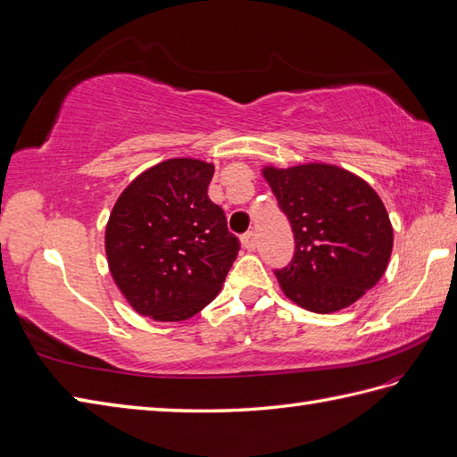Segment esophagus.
<instances>
[{
  "mask_svg": "<svg viewBox=\"0 0 457 457\" xmlns=\"http://www.w3.org/2000/svg\"><path fill=\"white\" fill-rule=\"evenodd\" d=\"M242 246L246 248L248 252H253L255 246H258V238H255V232L253 230H248L246 235L242 237Z\"/></svg>",
  "mask_w": 457,
  "mask_h": 457,
  "instance_id": "obj_1",
  "label": "esophagus"
}]
</instances>
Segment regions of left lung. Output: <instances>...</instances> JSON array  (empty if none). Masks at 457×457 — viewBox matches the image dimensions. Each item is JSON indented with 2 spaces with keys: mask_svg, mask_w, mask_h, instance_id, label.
Returning <instances> with one entry per match:
<instances>
[{
  "mask_svg": "<svg viewBox=\"0 0 457 457\" xmlns=\"http://www.w3.org/2000/svg\"><path fill=\"white\" fill-rule=\"evenodd\" d=\"M262 174L295 232V258L275 271L285 296L316 314L357 303L382 279L394 248L380 195L328 162L267 164Z\"/></svg>",
  "mask_w": 457,
  "mask_h": 457,
  "instance_id": "8db88e82",
  "label": "left lung"
}]
</instances>
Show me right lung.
<instances>
[{"label":"right lung","mask_w":457,"mask_h":457,"mask_svg":"<svg viewBox=\"0 0 457 457\" xmlns=\"http://www.w3.org/2000/svg\"><path fill=\"white\" fill-rule=\"evenodd\" d=\"M215 164L180 157L151 166L120 194L106 222L108 270L137 314L184 321L213 300L238 238L207 197Z\"/></svg>","instance_id":"obj_1"}]
</instances>
